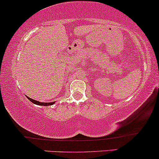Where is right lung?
Returning a JSON list of instances; mask_svg holds the SVG:
<instances>
[{
	"label": "right lung",
	"instance_id": "1",
	"mask_svg": "<svg viewBox=\"0 0 159 159\" xmlns=\"http://www.w3.org/2000/svg\"><path fill=\"white\" fill-rule=\"evenodd\" d=\"M26 97H27V98H28V99L30 100V102H32L33 104H35V105H42V106H48V105H54V103H55V102H39V101L32 99V98H30V97H28V96H26Z\"/></svg>",
	"mask_w": 159,
	"mask_h": 159
}]
</instances>
